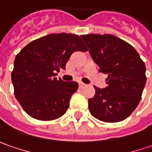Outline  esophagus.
<instances>
[{"instance_id": "obj_1", "label": "esophagus", "mask_w": 152, "mask_h": 152, "mask_svg": "<svg viewBox=\"0 0 152 152\" xmlns=\"http://www.w3.org/2000/svg\"><path fill=\"white\" fill-rule=\"evenodd\" d=\"M84 86H86V84L82 83V82H79V87H80V88H82V87H84Z\"/></svg>"}]
</instances>
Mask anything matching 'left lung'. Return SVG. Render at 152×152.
<instances>
[{
    "label": "left lung",
    "instance_id": "left-lung-1",
    "mask_svg": "<svg viewBox=\"0 0 152 152\" xmlns=\"http://www.w3.org/2000/svg\"><path fill=\"white\" fill-rule=\"evenodd\" d=\"M81 38L98 72L107 75L105 88L94 86L88 100L91 114L104 122L126 119L138 106L146 82L145 66L135 48L113 35L89 34Z\"/></svg>",
    "mask_w": 152,
    "mask_h": 152
}]
</instances>
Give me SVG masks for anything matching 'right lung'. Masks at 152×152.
<instances>
[{"mask_svg": "<svg viewBox=\"0 0 152 152\" xmlns=\"http://www.w3.org/2000/svg\"><path fill=\"white\" fill-rule=\"evenodd\" d=\"M86 50L79 36L59 33L30 42L17 54L11 80L16 100L30 116L51 121L66 112L78 83L55 76L72 53Z\"/></svg>", "mask_w": 152, "mask_h": 152, "instance_id": "1", "label": "right lung"}]
</instances>
